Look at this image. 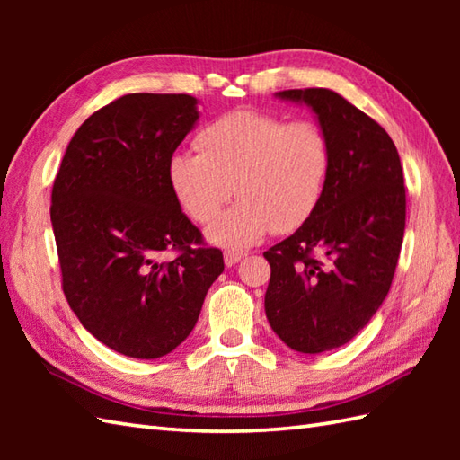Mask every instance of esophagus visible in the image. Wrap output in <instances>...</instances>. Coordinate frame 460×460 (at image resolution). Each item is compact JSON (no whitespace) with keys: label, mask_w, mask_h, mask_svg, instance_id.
Returning <instances> with one entry per match:
<instances>
[{"label":"esophagus","mask_w":460,"mask_h":460,"mask_svg":"<svg viewBox=\"0 0 460 460\" xmlns=\"http://www.w3.org/2000/svg\"><path fill=\"white\" fill-rule=\"evenodd\" d=\"M245 257H247V252H243V251H233V249H229V251H225V252H223L225 265H227V267L237 265V262H239V261H243Z\"/></svg>","instance_id":"obj_1"}]
</instances>
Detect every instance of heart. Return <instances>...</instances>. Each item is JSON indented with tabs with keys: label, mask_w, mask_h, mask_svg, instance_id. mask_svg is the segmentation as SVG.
<instances>
[{
	"label": "heart",
	"mask_w": 460,
	"mask_h": 460,
	"mask_svg": "<svg viewBox=\"0 0 460 460\" xmlns=\"http://www.w3.org/2000/svg\"><path fill=\"white\" fill-rule=\"evenodd\" d=\"M198 154H173L168 183L195 223H211L231 199L239 201L215 221V245L249 247L275 229L302 227L324 198L332 170L326 132L308 120L288 122L259 111H233L195 136Z\"/></svg>",
	"instance_id": "heart-1"
}]
</instances>
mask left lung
Returning a JSON list of instances; mask_svg holds the SVG:
<instances>
[{
  "instance_id": "left-lung-1",
  "label": "left lung",
  "mask_w": 460,
  "mask_h": 460,
  "mask_svg": "<svg viewBox=\"0 0 460 460\" xmlns=\"http://www.w3.org/2000/svg\"><path fill=\"white\" fill-rule=\"evenodd\" d=\"M332 146V170L316 213L265 252V312L275 334L302 354L348 344L376 314L395 275L405 231L403 170L394 140L330 89H290Z\"/></svg>"
}]
</instances>
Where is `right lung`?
<instances>
[{"label": "right lung", "instance_id": "add662e5", "mask_svg": "<svg viewBox=\"0 0 460 460\" xmlns=\"http://www.w3.org/2000/svg\"><path fill=\"white\" fill-rule=\"evenodd\" d=\"M198 119L190 94H124L75 132L53 183L68 306L96 340L128 358L178 348L225 267L168 183V162ZM170 250L176 257L165 260Z\"/></svg>", "mask_w": 460, "mask_h": 460}]
</instances>
